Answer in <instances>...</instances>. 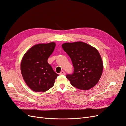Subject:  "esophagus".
<instances>
[{"instance_id": "1", "label": "esophagus", "mask_w": 126, "mask_h": 126, "mask_svg": "<svg viewBox=\"0 0 126 126\" xmlns=\"http://www.w3.org/2000/svg\"><path fill=\"white\" fill-rule=\"evenodd\" d=\"M64 74H65V72H64V71H63V70L60 72V75H64Z\"/></svg>"}]
</instances>
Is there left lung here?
Instances as JSON below:
<instances>
[{
  "label": "left lung",
  "mask_w": 126,
  "mask_h": 126,
  "mask_svg": "<svg viewBox=\"0 0 126 126\" xmlns=\"http://www.w3.org/2000/svg\"><path fill=\"white\" fill-rule=\"evenodd\" d=\"M62 47L74 67V73L66 76L71 84L81 90L96 86L103 71L102 59L97 49L81 41L64 43Z\"/></svg>",
  "instance_id": "left-lung-1"
}]
</instances>
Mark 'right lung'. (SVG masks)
<instances>
[{
    "instance_id": "1",
    "label": "right lung",
    "mask_w": 126,
    "mask_h": 126,
    "mask_svg": "<svg viewBox=\"0 0 126 126\" xmlns=\"http://www.w3.org/2000/svg\"><path fill=\"white\" fill-rule=\"evenodd\" d=\"M56 46L54 42L34 45L22 57L20 69L26 83L35 92H45L54 85L58 74L48 63Z\"/></svg>"
}]
</instances>
